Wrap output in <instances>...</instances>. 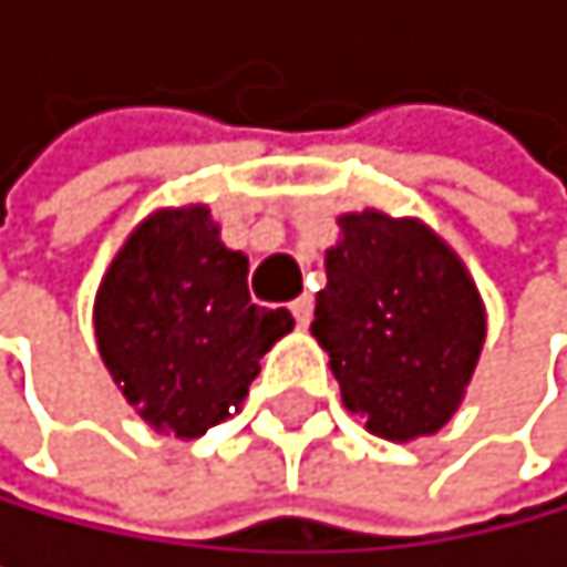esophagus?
I'll return each instance as SVG.
<instances>
[{"label":"esophagus","instance_id":"34e87169","mask_svg":"<svg viewBox=\"0 0 567 567\" xmlns=\"http://www.w3.org/2000/svg\"><path fill=\"white\" fill-rule=\"evenodd\" d=\"M312 298L308 295H301L298 301H290V312H295V319H298V327H308V322H312Z\"/></svg>","mask_w":567,"mask_h":567}]
</instances>
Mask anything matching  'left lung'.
<instances>
[{
  "label": "left lung",
  "instance_id": "1",
  "mask_svg": "<svg viewBox=\"0 0 567 567\" xmlns=\"http://www.w3.org/2000/svg\"><path fill=\"white\" fill-rule=\"evenodd\" d=\"M312 337L330 351L344 408L383 440L436 433L462 404L486 316L457 255L419 219L340 216Z\"/></svg>",
  "mask_w": 567,
  "mask_h": 567
}]
</instances>
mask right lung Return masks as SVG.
Returning a JSON list of instances; mask_svg holds the SVG:
<instances>
[{"mask_svg":"<svg viewBox=\"0 0 567 567\" xmlns=\"http://www.w3.org/2000/svg\"><path fill=\"white\" fill-rule=\"evenodd\" d=\"M295 330L287 308L251 305L248 259L205 205L148 216L95 301L105 369L152 430L202 436L248 398L259 358Z\"/></svg>","mask_w":567,"mask_h":567,"instance_id":"1","label":"right lung"}]
</instances>
